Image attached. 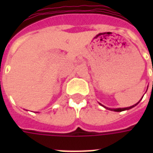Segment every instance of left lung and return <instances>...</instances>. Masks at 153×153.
<instances>
[{"mask_svg":"<svg viewBox=\"0 0 153 153\" xmlns=\"http://www.w3.org/2000/svg\"><path fill=\"white\" fill-rule=\"evenodd\" d=\"M139 102H140V101H139ZM139 102H138L137 103V104H135V105H132V106L126 107V108H117V109H110V108H107V107L104 106V105H102V104H100V105H102V106H103V107H105V109H109V110H112V111H115V112H121V111H124V110H128V109H132V108H133V107L136 106V105H137L138 103H139Z\"/></svg>","mask_w":153,"mask_h":153,"instance_id":"8db88e82","label":"left lung"}]
</instances>
